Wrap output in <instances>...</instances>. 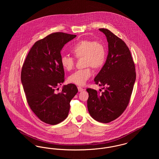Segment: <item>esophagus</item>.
I'll return each instance as SVG.
<instances>
[{
  "instance_id": "obj_1",
  "label": "esophagus",
  "mask_w": 159,
  "mask_h": 159,
  "mask_svg": "<svg viewBox=\"0 0 159 159\" xmlns=\"http://www.w3.org/2000/svg\"><path fill=\"white\" fill-rule=\"evenodd\" d=\"M77 88H78V91H79V92H82V91H83L84 90L83 88H82V87H80V86H78V87H77Z\"/></svg>"
}]
</instances>
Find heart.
Segmentation results:
<instances>
[{"instance_id":"1","label":"heart","mask_w":159,"mask_h":159,"mask_svg":"<svg viewBox=\"0 0 159 159\" xmlns=\"http://www.w3.org/2000/svg\"><path fill=\"white\" fill-rule=\"evenodd\" d=\"M76 58H83L85 68L78 70L68 77V82L83 86L91 78L93 72L92 67L98 69L102 67L106 60V49L104 45L97 41L83 39L77 42L70 49ZM61 65L67 71L74 68L75 60L69 55H62Z\"/></svg>"}]
</instances>
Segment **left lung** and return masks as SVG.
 Instances as JSON below:
<instances>
[{"instance_id":"1","label":"left lung","mask_w":159,"mask_h":159,"mask_svg":"<svg viewBox=\"0 0 159 159\" xmlns=\"http://www.w3.org/2000/svg\"><path fill=\"white\" fill-rule=\"evenodd\" d=\"M99 30L105 34L108 43L106 63L94 79L104 91L88 88V108L95 120L107 123L118 118L128 107L136 79L135 64L130 50L121 39L106 29Z\"/></svg>"}]
</instances>
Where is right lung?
Returning a JSON list of instances; mask_svg holds the SVG:
<instances>
[{
    "label": "right lung",
    "mask_w": 159,
    "mask_h": 159,
    "mask_svg": "<svg viewBox=\"0 0 159 159\" xmlns=\"http://www.w3.org/2000/svg\"><path fill=\"white\" fill-rule=\"evenodd\" d=\"M76 37L61 32L47 36L31 47L23 64L21 80L27 103L38 118L47 124L57 125L67 118L70 102L78 92L72 83L64 85L60 92L55 91L65 80L61 51Z\"/></svg>",
    "instance_id": "1"
}]
</instances>
